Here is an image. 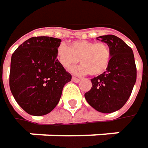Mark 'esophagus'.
<instances>
[{
    "instance_id": "esophagus-1",
    "label": "esophagus",
    "mask_w": 148,
    "mask_h": 148,
    "mask_svg": "<svg viewBox=\"0 0 148 148\" xmlns=\"http://www.w3.org/2000/svg\"><path fill=\"white\" fill-rule=\"evenodd\" d=\"M80 78H77V77H72V81L73 82H75V83H78V82H80Z\"/></svg>"
}]
</instances>
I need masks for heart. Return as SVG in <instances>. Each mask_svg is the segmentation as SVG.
Wrapping results in <instances>:
<instances>
[{"mask_svg": "<svg viewBox=\"0 0 148 148\" xmlns=\"http://www.w3.org/2000/svg\"><path fill=\"white\" fill-rule=\"evenodd\" d=\"M58 60L65 69H71L78 63L82 65L72 71L77 74L88 73L99 76L104 73L111 60V51L106 43L88 40H77L67 45L61 42L57 48Z\"/></svg>", "mask_w": 148, "mask_h": 148, "instance_id": "obj_1", "label": "heart"}]
</instances>
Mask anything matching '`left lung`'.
<instances>
[{"label": "left lung", "mask_w": 148, "mask_h": 148, "mask_svg": "<svg viewBox=\"0 0 148 148\" xmlns=\"http://www.w3.org/2000/svg\"><path fill=\"white\" fill-rule=\"evenodd\" d=\"M106 42L111 51L106 71L91 79L92 88L84 96L98 112L110 113L122 108L130 98L136 81V66L131 47L113 35L97 37Z\"/></svg>", "instance_id": "8db88e82"}]
</instances>
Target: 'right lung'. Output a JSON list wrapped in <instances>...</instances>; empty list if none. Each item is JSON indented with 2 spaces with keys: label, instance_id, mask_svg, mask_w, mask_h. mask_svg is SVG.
<instances>
[{
  "label": "right lung",
  "instance_id": "obj_1",
  "mask_svg": "<svg viewBox=\"0 0 148 148\" xmlns=\"http://www.w3.org/2000/svg\"><path fill=\"white\" fill-rule=\"evenodd\" d=\"M61 40L34 36L18 47L12 55L9 86L17 103L30 115L49 113L60 101L71 75L57 59Z\"/></svg>",
  "mask_w": 148,
  "mask_h": 148
}]
</instances>
